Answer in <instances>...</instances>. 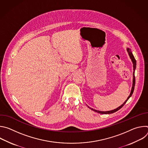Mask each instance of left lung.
Listing matches in <instances>:
<instances>
[{
  "mask_svg": "<svg viewBox=\"0 0 148 148\" xmlns=\"http://www.w3.org/2000/svg\"><path fill=\"white\" fill-rule=\"evenodd\" d=\"M127 51L128 53V54L132 61V63H133V67H134V72H133V83H132V89H131V93H130V96L128 97V98L126 99V100L123 103V104H122L121 106H119V107H118L116 109H114L113 110H111V111H98V110H94V109H92L91 108H90V107H88L87 105V107L91 109V110L96 112H98V113H99V114H112L114 112H116L117 111H118L119 110H120L123 105L125 104V103L127 102V101L129 99V98L132 96L133 92H134V88H135V69H136V60L132 54V53L131 52V50L130 48H127Z\"/></svg>",
  "mask_w": 148,
  "mask_h": 148,
  "instance_id": "1",
  "label": "left lung"
}]
</instances>
